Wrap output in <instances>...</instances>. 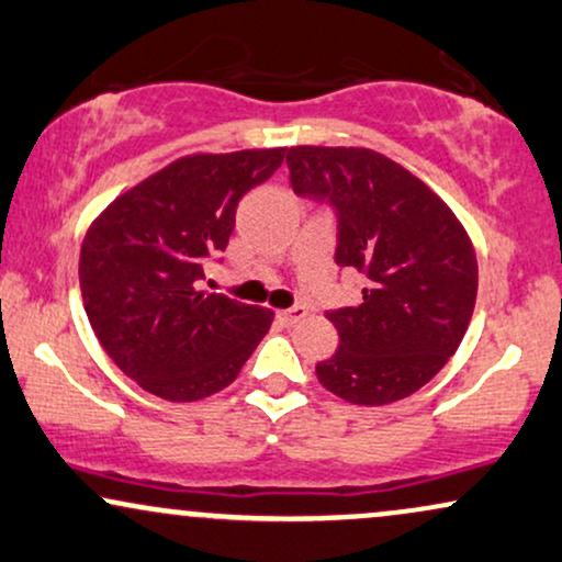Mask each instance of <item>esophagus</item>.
Segmentation results:
<instances>
[{
  "instance_id": "esophagus-1",
  "label": "esophagus",
  "mask_w": 562,
  "mask_h": 562,
  "mask_svg": "<svg viewBox=\"0 0 562 562\" xmlns=\"http://www.w3.org/2000/svg\"><path fill=\"white\" fill-rule=\"evenodd\" d=\"M303 316H306V308H303V306H290V308L277 311V319H280L282 324H288V327L299 324Z\"/></svg>"
}]
</instances>
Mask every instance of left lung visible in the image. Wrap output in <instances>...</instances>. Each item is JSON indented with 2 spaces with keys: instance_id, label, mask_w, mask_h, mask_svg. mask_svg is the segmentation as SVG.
Listing matches in <instances>:
<instances>
[{
  "instance_id": "1",
  "label": "left lung",
  "mask_w": 562,
  "mask_h": 562,
  "mask_svg": "<svg viewBox=\"0 0 562 562\" xmlns=\"http://www.w3.org/2000/svg\"><path fill=\"white\" fill-rule=\"evenodd\" d=\"M293 191L335 214L340 269L363 274L358 306L329 308L340 346L316 363L342 401L414 395L461 346L476 303L469 235L435 193L371 148H288Z\"/></svg>"
}]
</instances>
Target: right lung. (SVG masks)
I'll return each instance as SVG.
<instances>
[{"instance_id": "add662e5", "label": "right lung", "mask_w": 562, "mask_h": 562, "mask_svg": "<svg viewBox=\"0 0 562 562\" xmlns=\"http://www.w3.org/2000/svg\"><path fill=\"white\" fill-rule=\"evenodd\" d=\"M288 148L199 154L120 195L80 248V295L101 348L151 395L188 403L240 374L272 311L199 293L222 263L240 199Z\"/></svg>"}]
</instances>
